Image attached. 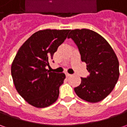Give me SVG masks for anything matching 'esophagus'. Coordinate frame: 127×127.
Wrapping results in <instances>:
<instances>
[{
    "instance_id": "obj_1",
    "label": "esophagus",
    "mask_w": 127,
    "mask_h": 127,
    "mask_svg": "<svg viewBox=\"0 0 127 127\" xmlns=\"http://www.w3.org/2000/svg\"><path fill=\"white\" fill-rule=\"evenodd\" d=\"M66 77H70L71 75V74H69V73H66Z\"/></svg>"
}]
</instances>
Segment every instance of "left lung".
Here are the masks:
<instances>
[{
	"instance_id": "obj_1",
	"label": "left lung",
	"mask_w": 127,
	"mask_h": 127,
	"mask_svg": "<svg viewBox=\"0 0 127 127\" xmlns=\"http://www.w3.org/2000/svg\"><path fill=\"white\" fill-rule=\"evenodd\" d=\"M68 38L78 46L81 61L87 64L90 75L81 78L80 85L74 88L82 100L95 103L104 100L117 83L119 61L110 44L98 33L88 29L72 30Z\"/></svg>"
}]
</instances>
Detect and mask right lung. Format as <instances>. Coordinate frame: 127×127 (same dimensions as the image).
Instances as JSON below:
<instances>
[{
	"mask_svg": "<svg viewBox=\"0 0 127 127\" xmlns=\"http://www.w3.org/2000/svg\"><path fill=\"white\" fill-rule=\"evenodd\" d=\"M70 30H39L20 46L11 65V74L17 93L30 105L49 107L59 95V87L66 78L46 68Z\"/></svg>",
	"mask_w": 127,
	"mask_h": 127,
	"instance_id": "1",
	"label": "right lung"
}]
</instances>
